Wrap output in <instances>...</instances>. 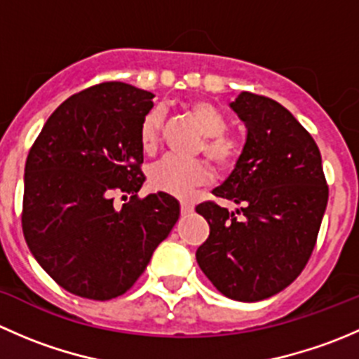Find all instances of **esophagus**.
Here are the masks:
<instances>
[{
  "instance_id": "obj_1",
  "label": "esophagus",
  "mask_w": 359,
  "mask_h": 359,
  "mask_svg": "<svg viewBox=\"0 0 359 359\" xmlns=\"http://www.w3.org/2000/svg\"><path fill=\"white\" fill-rule=\"evenodd\" d=\"M193 210H194V206L191 205V203H187V201L180 203V213H182V217L191 215V213H193Z\"/></svg>"
}]
</instances>
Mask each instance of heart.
Masks as SVG:
<instances>
[{"mask_svg":"<svg viewBox=\"0 0 359 359\" xmlns=\"http://www.w3.org/2000/svg\"><path fill=\"white\" fill-rule=\"evenodd\" d=\"M184 109L205 135L201 149L206 158L220 168L233 165L240 147L234 137L224 133L226 118L222 112L212 102L201 99L191 100ZM161 112L153 111L140 123V144L147 153L156 149L161 133ZM208 180L210 173L201 161H186L173 156L163 158L149 172V182L154 189L180 198L187 196L196 187L205 186Z\"/></svg>","mask_w":359,"mask_h":359,"instance_id":"1","label":"heart"}]
</instances>
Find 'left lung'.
<instances>
[{
	"label": "left lung",
	"mask_w": 359,
	"mask_h": 359,
	"mask_svg": "<svg viewBox=\"0 0 359 359\" xmlns=\"http://www.w3.org/2000/svg\"><path fill=\"white\" fill-rule=\"evenodd\" d=\"M247 128L243 151L213 194L234 212L201 203L210 236L198 266L222 295L269 299L306 267L328 203L321 154L313 137L276 100L241 92L229 104Z\"/></svg>",
	"instance_id": "1"
}]
</instances>
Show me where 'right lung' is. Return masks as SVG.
Wrapping results in <instances>:
<instances>
[{"label": "right lung", "instance_id": "add662e5", "mask_svg": "<svg viewBox=\"0 0 359 359\" xmlns=\"http://www.w3.org/2000/svg\"><path fill=\"white\" fill-rule=\"evenodd\" d=\"M153 97L121 81L83 90L52 112L29 151L25 241L74 295L109 300L130 290L179 220L180 205L170 194L137 198L146 180L140 123ZM114 194L133 196L118 209Z\"/></svg>", "mask_w": 359, "mask_h": 359}]
</instances>
